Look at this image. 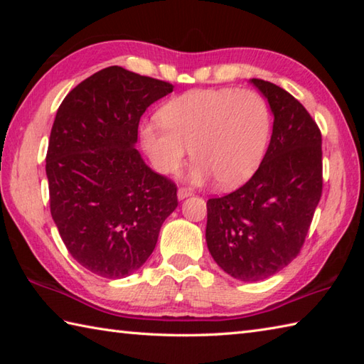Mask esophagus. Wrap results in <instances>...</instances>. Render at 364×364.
Listing matches in <instances>:
<instances>
[{
	"instance_id": "esophagus-1",
	"label": "esophagus",
	"mask_w": 364,
	"mask_h": 364,
	"mask_svg": "<svg viewBox=\"0 0 364 364\" xmlns=\"http://www.w3.org/2000/svg\"><path fill=\"white\" fill-rule=\"evenodd\" d=\"M189 196H192V191L191 189H188V188H180V189H178V198H180V200L188 198Z\"/></svg>"
}]
</instances>
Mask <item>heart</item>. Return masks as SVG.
Listing matches in <instances>:
<instances>
[{"label": "heart", "mask_w": 364, "mask_h": 364, "mask_svg": "<svg viewBox=\"0 0 364 364\" xmlns=\"http://www.w3.org/2000/svg\"><path fill=\"white\" fill-rule=\"evenodd\" d=\"M162 125L142 128V145L158 172L172 175L186 161L196 164L191 180L214 175L225 188H236L257 172L270 139L266 100L249 89L192 90L175 97L159 111Z\"/></svg>", "instance_id": "obj_1"}]
</instances>
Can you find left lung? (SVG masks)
Segmentation results:
<instances>
[{"mask_svg":"<svg viewBox=\"0 0 364 364\" xmlns=\"http://www.w3.org/2000/svg\"><path fill=\"white\" fill-rule=\"evenodd\" d=\"M274 114L270 144L244 186L206 203V244L236 280L259 282L297 257L322 194V136L289 92L253 78Z\"/></svg>","mask_w":364,"mask_h":364,"instance_id":"left-lung-1","label":"left lung"}]
</instances>
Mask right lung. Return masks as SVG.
<instances>
[{"instance_id":"add662e5","label":"right lung","mask_w":364,"mask_h":364,"mask_svg":"<svg viewBox=\"0 0 364 364\" xmlns=\"http://www.w3.org/2000/svg\"><path fill=\"white\" fill-rule=\"evenodd\" d=\"M172 90L112 65L80 82L56 112L45 167L50 210L67 250L92 274L136 272L178 206L175 183L134 149L142 114Z\"/></svg>"}]
</instances>
